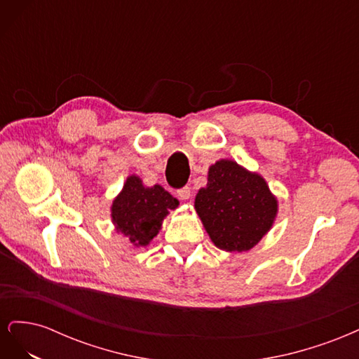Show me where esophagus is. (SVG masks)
I'll return each instance as SVG.
<instances>
[{
  "instance_id": "34e87169",
  "label": "esophagus",
  "mask_w": 359,
  "mask_h": 359,
  "mask_svg": "<svg viewBox=\"0 0 359 359\" xmlns=\"http://www.w3.org/2000/svg\"><path fill=\"white\" fill-rule=\"evenodd\" d=\"M177 193H178V198H180L181 201H187V199H190V194H191L190 187H182V189H180Z\"/></svg>"
}]
</instances>
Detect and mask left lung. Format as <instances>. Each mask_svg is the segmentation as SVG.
<instances>
[{
	"mask_svg": "<svg viewBox=\"0 0 359 359\" xmlns=\"http://www.w3.org/2000/svg\"><path fill=\"white\" fill-rule=\"evenodd\" d=\"M194 208L215 247L245 252L268 233L278 205L262 177L223 158L210 166L208 184L198 191Z\"/></svg>",
	"mask_w": 359,
	"mask_h": 359,
	"instance_id": "1",
	"label": "left lung"
}]
</instances>
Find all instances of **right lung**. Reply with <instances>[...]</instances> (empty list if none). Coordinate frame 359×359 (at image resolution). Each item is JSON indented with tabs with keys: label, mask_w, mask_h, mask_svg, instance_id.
Returning a JSON list of instances; mask_svg holds the SVG:
<instances>
[{
	"label": "right lung",
	"mask_w": 359,
	"mask_h": 359,
	"mask_svg": "<svg viewBox=\"0 0 359 359\" xmlns=\"http://www.w3.org/2000/svg\"><path fill=\"white\" fill-rule=\"evenodd\" d=\"M178 205V199L158 184L145 187L139 177L130 175L112 202L111 215L116 232L127 236L133 245L145 247L158 233L169 211Z\"/></svg>",
	"instance_id": "obj_1"
}]
</instances>
